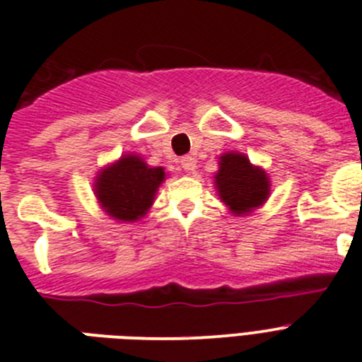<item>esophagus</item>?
Returning <instances> with one entry per match:
<instances>
[{"instance_id": "obj_1", "label": "esophagus", "mask_w": 362, "mask_h": 362, "mask_svg": "<svg viewBox=\"0 0 362 362\" xmlns=\"http://www.w3.org/2000/svg\"><path fill=\"white\" fill-rule=\"evenodd\" d=\"M181 166H183V170L190 172L196 168V159L192 158V156H185L183 159H181Z\"/></svg>"}]
</instances>
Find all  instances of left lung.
Listing matches in <instances>:
<instances>
[{
    "instance_id": "left-lung-1",
    "label": "left lung",
    "mask_w": 362,
    "mask_h": 362,
    "mask_svg": "<svg viewBox=\"0 0 362 362\" xmlns=\"http://www.w3.org/2000/svg\"><path fill=\"white\" fill-rule=\"evenodd\" d=\"M219 170L214 175L217 196L233 216H248L263 206L270 197L272 183L267 170L252 165L243 152H225L219 156Z\"/></svg>"
}]
</instances>
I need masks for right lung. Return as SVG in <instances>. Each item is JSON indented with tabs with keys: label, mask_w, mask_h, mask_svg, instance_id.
Wrapping results in <instances>:
<instances>
[{
	"label": "right lung",
	"mask_w": 362,
	"mask_h": 362,
	"mask_svg": "<svg viewBox=\"0 0 362 362\" xmlns=\"http://www.w3.org/2000/svg\"><path fill=\"white\" fill-rule=\"evenodd\" d=\"M165 177L161 166L152 168L139 153H124L98 172L95 199L110 219L136 223L146 216Z\"/></svg>",
	"instance_id": "right-lung-1"
}]
</instances>
